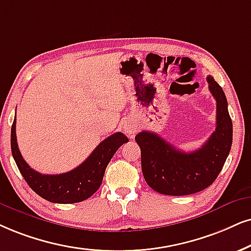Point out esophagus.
Listing matches in <instances>:
<instances>
[{
  "mask_svg": "<svg viewBox=\"0 0 251 251\" xmlns=\"http://www.w3.org/2000/svg\"><path fill=\"white\" fill-rule=\"evenodd\" d=\"M123 129L124 132H125L128 136H131V138L135 134V127L133 125H131V124H124Z\"/></svg>",
  "mask_w": 251,
  "mask_h": 251,
  "instance_id": "34e87169",
  "label": "esophagus"
}]
</instances>
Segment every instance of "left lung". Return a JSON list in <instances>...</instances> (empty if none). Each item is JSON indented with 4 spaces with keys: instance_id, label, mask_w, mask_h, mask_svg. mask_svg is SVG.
Wrapping results in <instances>:
<instances>
[{
    "instance_id": "obj_1",
    "label": "left lung",
    "mask_w": 251,
    "mask_h": 251,
    "mask_svg": "<svg viewBox=\"0 0 251 251\" xmlns=\"http://www.w3.org/2000/svg\"><path fill=\"white\" fill-rule=\"evenodd\" d=\"M207 82L217 102V127L201 148L185 153L153 132L142 131L135 135L145 180L158 193L186 196L201 191L214 182L226 162L233 141L227 98L211 75Z\"/></svg>"
}]
</instances>
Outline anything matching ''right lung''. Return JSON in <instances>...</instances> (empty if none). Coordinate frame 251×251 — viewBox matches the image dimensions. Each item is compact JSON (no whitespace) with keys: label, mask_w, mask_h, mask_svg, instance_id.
I'll use <instances>...</instances> for the list:
<instances>
[{"label":"right lung","mask_w":251,"mask_h":251,"mask_svg":"<svg viewBox=\"0 0 251 251\" xmlns=\"http://www.w3.org/2000/svg\"><path fill=\"white\" fill-rule=\"evenodd\" d=\"M127 141V136L117 132L100 142L87 160L75 169L59 175H43L25 162L18 149L16 117L11 126V153L22 176L37 195L56 204H74L93 196L102 184L111 158L120 146Z\"/></svg>","instance_id":"add662e5"}]
</instances>
